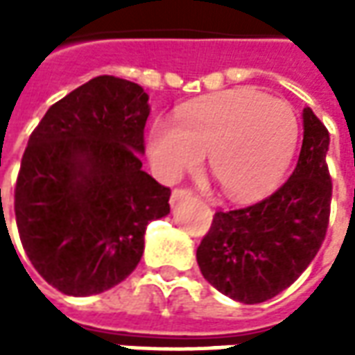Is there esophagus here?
Returning <instances> with one entry per match:
<instances>
[{"instance_id":"esophagus-1","label":"esophagus","mask_w":355,"mask_h":355,"mask_svg":"<svg viewBox=\"0 0 355 355\" xmlns=\"http://www.w3.org/2000/svg\"><path fill=\"white\" fill-rule=\"evenodd\" d=\"M190 193H192V192H190L188 188H175V190H173V196H171V201L175 203L177 200L184 198V196H190Z\"/></svg>"}]
</instances>
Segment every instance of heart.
<instances>
[{
  "label": "heart",
  "instance_id": "heart-1",
  "mask_svg": "<svg viewBox=\"0 0 355 355\" xmlns=\"http://www.w3.org/2000/svg\"><path fill=\"white\" fill-rule=\"evenodd\" d=\"M289 102L236 89L184 104L175 121L159 117L148 135L157 173L175 180L209 152V169L232 200L264 196L282 180L298 142Z\"/></svg>",
  "mask_w": 355,
  "mask_h": 355
}]
</instances>
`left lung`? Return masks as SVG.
Returning a JSON list of instances; mask_svg holds the SVG:
<instances>
[{"label":"left lung","instance_id":"1","mask_svg":"<svg viewBox=\"0 0 355 355\" xmlns=\"http://www.w3.org/2000/svg\"><path fill=\"white\" fill-rule=\"evenodd\" d=\"M302 119L304 139L293 175L253 205L216 211L196 253L203 277L243 304L264 302L297 282L327 234L329 131L310 108Z\"/></svg>","mask_w":355,"mask_h":355}]
</instances>
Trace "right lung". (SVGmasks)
<instances>
[{
	"label": "right lung",
	"instance_id": "1",
	"mask_svg": "<svg viewBox=\"0 0 355 355\" xmlns=\"http://www.w3.org/2000/svg\"><path fill=\"white\" fill-rule=\"evenodd\" d=\"M148 94L98 76L55 102L20 162L15 215L28 259L64 295L89 297L131 274L171 190L142 171Z\"/></svg>",
	"mask_w": 355,
	"mask_h": 355
}]
</instances>
